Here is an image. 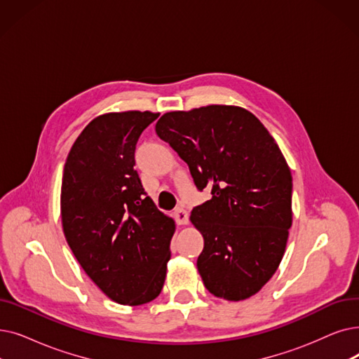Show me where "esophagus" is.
<instances>
[{"mask_svg": "<svg viewBox=\"0 0 359 359\" xmlns=\"http://www.w3.org/2000/svg\"><path fill=\"white\" fill-rule=\"evenodd\" d=\"M175 218H176V223L180 224V226L189 223V214L184 208H177L175 211Z\"/></svg>", "mask_w": 359, "mask_h": 359, "instance_id": "esophagus-1", "label": "esophagus"}]
</instances>
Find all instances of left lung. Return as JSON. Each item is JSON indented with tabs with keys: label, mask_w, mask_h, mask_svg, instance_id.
Segmentation results:
<instances>
[{
	"label": "left lung",
	"mask_w": 359,
	"mask_h": 359,
	"mask_svg": "<svg viewBox=\"0 0 359 359\" xmlns=\"http://www.w3.org/2000/svg\"><path fill=\"white\" fill-rule=\"evenodd\" d=\"M155 132L189 165L211 199L191 212L204 236L196 266L217 298L259 292L285 255L292 226V175L264 124L245 108L208 105L161 116Z\"/></svg>",
	"instance_id": "obj_1"
}]
</instances>
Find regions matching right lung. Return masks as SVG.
Returning a JSON list of instances; mask_svg holds the SVG:
<instances>
[{
	"label": "right lung",
	"mask_w": 359,
	"mask_h": 359,
	"mask_svg": "<svg viewBox=\"0 0 359 359\" xmlns=\"http://www.w3.org/2000/svg\"><path fill=\"white\" fill-rule=\"evenodd\" d=\"M158 116L124 111L93 118L74 141L61 182V222L72 252L121 305H142L161 293L176 229L135 170L137 139Z\"/></svg>",
	"instance_id": "add662e5"
}]
</instances>
